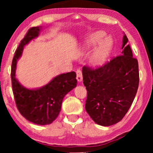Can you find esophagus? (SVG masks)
<instances>
[{"instance_id": "1", "label": "esophagus", "mask_w": 153, "mask_h": 153, "mask_svg": "<svg viewBox=\"0 0 153 153\" xmlns=\"http://www.w3.org/2000/svg\"><path fill=\"white\" fill-rule=\"evenodd\" d=\"M76 79L79 82H81L83 80V76H82V71L80 69H78L76 70Z\"/></svg>"}]
</instances>
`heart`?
<instances>
[{
    "mask_svg": "<svg viewBox=\"0 0 153 153\" xmlns=\"http://www.w3.org/2000/svg\"><path fill=\"white\" fill-rule=\"evenodd\" d=\"M104 36L105 33L103 31H97L92 33L87 40V48L95 47L102 40ZM111 47V43L109 39H107L100 43L90 58V64L93 67H98L104 64L109 55Z\"/></svg>",
    "mask_w": 153,
    "mask_h": 153,
    "instance_id": "obj_1",
    "label": "heart"
}]
</instances>
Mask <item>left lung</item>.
<instances>
[{
    "instance_id": "obj_1",
    "label": "left lung",
    "mask_w": 153,
    "mask_h": 153,
    "mask_svg": "<svg viewBox=\"0 0 153 153\" xmlns=\"http://www.w3.org/2000/svg\"><path fill=\"white\" fill-rule=\"evenodd\" d=\"M126 35L122 53L97 68L83 66V84L87 90L85 110L95 123L110 126L123 118L130 108L139 83L138 60Z\"/></svg>"
}]
</instances>
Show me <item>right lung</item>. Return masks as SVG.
Segmentation results:
<instances>
[{"instance_id": "add662e5", "label": "right lung", "mask_w": 153, "mask_h": 153, "mask_svg": "<svg viewBox=\"0 0 153 153\" xmlns=\"http://www.w3.org/2000/svg\"><path fill=\"white\" fill-rule=\"evenodd\" d=\"M40 26L30 28L21 41L12 60L11 79L16 107L26 120L37 125L51 124L60 111L65 95L76 86V73L68 72L58 75L48 84L38 89H27L16 79V62L23 49L31 39L38 36Z\"/></svg>"}]
</instances>
